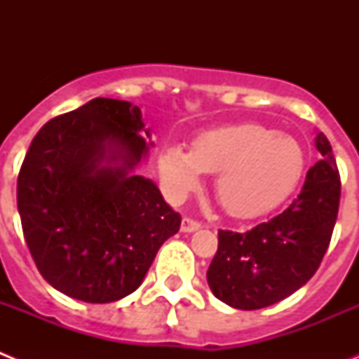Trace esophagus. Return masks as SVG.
I'll use <instances>...</instances> for the list:
<instances>
[{
    "instance_id": "1",
    "label": "esophagus",
    "mask_w": 359,
    "mask_h": 359,
    "mask_svg": "<svg viewBox=\"0 0 359 359\" xmlns=\"http://www.w3.org/2000/svg\"><path fill=\"white\" fill-rule=\"evenodd\" d=\"M201 228V223L194 221V219L190 217H183L182 221V231L183 233H192V231H198Z\"/></svg>"
}]
</instances>
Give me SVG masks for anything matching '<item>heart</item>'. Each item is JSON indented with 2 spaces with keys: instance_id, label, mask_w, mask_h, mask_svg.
<instances>
[{
  "instance_id": "obj_1",
  "label": "heart",
  "mask_w": 359,
  "mask_h": 359,
  "mask_svg": "<svg viewBox=\"0 0 359 359\" xmlns=\"http://www.w3.org/2000/svg\"><path fill=\"white\" fill-rule=\"evenodd\" d=\"M161 183L172 201L199 190L203 174H215L214 194L226 214L250 219L286 201L306 170V152L293 136L261 123L208 129L187 151L165 147L158 160Z\"/></svg>"
}]
</instances>
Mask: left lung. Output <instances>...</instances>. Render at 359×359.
<instances>
[{"label":"left lung","mask_w":359,"mask_h":359,"mask_svg":"<svg viewBox=\"0 0 359 359\" xmlns=\"http://www.w3.org/2000/svg\"><path fill=\"white\" fill-rule=\"evenodd\" d=\"M322 154L307 170L298 198L282 214L252 230H219L217 253L207 271L212 293L243 311L277 304L307 284L329 248L340 207V174L323 133Z\"/></svg>","instance_id":"8db88e82"}]
</instances>
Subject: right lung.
Instances as JSON below:
<instances>
[{
    "instance_id": "right-lung-1",
    "label": "right lung",
    "mask_w": 359,
    "mask_h": 359,
    "mask_svg": "<svg viewBox=\"0 0 359 359\" xmlns=\"http://www.w3.org/2000/svg\"><path fill=\"white\" fill-rule=\"evenodd\" d=\"M142 111L93 98L46 122L18 177V210L39 273L57 291L109 304L138 290L182 217L138 176L152 142Z\"/></svg>"
}]
</instances>
